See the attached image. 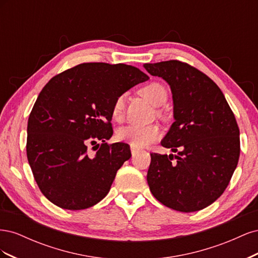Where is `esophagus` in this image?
Masks as SVG:
<instances>
[{"label": "esophagus", "instance_id": "esophagus-1", "mask_svg": "<svg viewBox=\"0 0 258 258\" xmlns=\"http://www.w3.org/2000/svg\"><path fill=\"white\" fill-rule=\"evenodd\" d=\"M139 152H140V150H137L136 147H131V154H132V156H136Z\"/></svg>", "mask_w": 258, "mask_h": 258}]
</instances>
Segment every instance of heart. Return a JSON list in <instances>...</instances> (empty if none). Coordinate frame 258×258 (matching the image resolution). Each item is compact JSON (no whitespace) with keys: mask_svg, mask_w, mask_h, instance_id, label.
<instances>
[{"mask_svg":"<svg viewBox=\"0 0 258 258\" xmlns=\"http://www.w3.org/2000/svg\"><path fill=\"white\" fill-rule=\"evenodd\" d=\"M140 95L155 107L163 105L167 101V90L158 83H151L144 86L140 90ZM123 105L124 96H119L115 100L112 108V115L115 119H119L121 117ZM116 136L119 141L127 142L137 148H141L155 142L160 136V130L157 126L141 127L136 124H128V126L119 128Z\"/></svg>","mask_w":258,"mask_h":258,"instance_id":"heart-1","label":"heart"}]
</instances>
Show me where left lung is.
Instances as JSON below:
<instances>
[{
  "label": "left lung",
  "instance_id": "1",
  "mask_svg": "<svg viewBox=\"0 0 258 258\" xmlns=\"http://www.w3.org/2000/svg\"><path fill=\"white\" fill-rule=\"evenodd\" d=\"M143 67L171 88L174 122L161 145L177 153L151 154L150 189L162 205L179 212L205 209L221 197L238 165L235 115L218 86L199 70L177 60Z\"/></svg>",
  "mask_w": 258,
  "mask_h": 258
}]
</instances>
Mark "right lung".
Wrapping results in <instances>:
<instances>
[{"label":"right lung","instance_id":"add662e5","mask_svg":"<svg viewBox=\"0 0 258 258\" xmlns=\"http://www.w3.org/2000/svg\"><path fill=\"white\" fill-rule=\"evenodd\" d=\"M148 80L136 67L91 62L45 85L29 116L27 157L41 191L53 205L83 210L108 194L117 171L131 157L128 144L105 142L113 136V104ZM99 141L103 144L90 155L88 146Z\"/></svg>","mask_w":258,"mask_h":258}]
</instances>
